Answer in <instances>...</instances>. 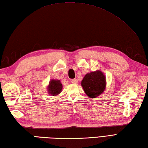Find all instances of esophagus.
Segmentation results:
<instances>
[{
  "label": "esophagus",
  "instance_id": "esophagus-1",
  "mask_svg": "<svg viewBox=\"0 0 148 148\" xmlns=\"http://www.w3.org/2000/svg\"><path fill=\"white\" fill-rule=\"evenodd\" d=\"M71 83H72V84H77V80L76 79H72V80L71 81Z\"/></svg>",
  "mask_w": 148,
  "mask_h": 148
}]
</instances>
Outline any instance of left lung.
Listing matches in <instances>:
<instances>
[{"label":"left lung","mask_w":148,"mask_h":148,"mask_svg":"<svg viewBox=\"0 0 148 148\" xmlns=\"http://www.w3.org/2000/svg\"><path fill=\"white\" fill-rule=\"evenodd\" d=\"M81 84L86 95L94 99L104 92L106 87V78L102 71L97 70L87 73Z\"/></svg>","instance_id":"obj_1"}]
</instances>
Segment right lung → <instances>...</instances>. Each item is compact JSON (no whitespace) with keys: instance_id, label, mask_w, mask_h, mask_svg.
<instances>
[{"instance_id":"add662e5","label":"right lung","mask_w":148,"mask_h":148,"mask_svg":"<svg viewBox=\"0 0 148 148\" xmlns=\"http://www.w3.org/2000/svg\"><path fill=\"white\" fill-rule=\"evenodd\" d=\"M48 93L49 95L56 96L61 93L63 86L60 81L58 79H51L48 85Z\"/></svg>"}]
</instances>
